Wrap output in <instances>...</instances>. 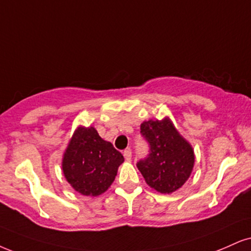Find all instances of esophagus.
I'll return each instance as SVG.
<instances>
[{
  "label": "esophagus",
  "instance_id": "esophagus-1",
  "mask_svg": "<svg viewBox=\"0 0 251 251\" xmlns=\"http://www.w3.org/2000/svg\"><path fill=\"white\" fill-rule=\"evenodd\" d=\"M123 156H125V158L126 160H130L131 159V149H126L125 151H123Z\"/></svg>",
  "mask_w": 251,
  "mask_h": 251
}]
</instances>
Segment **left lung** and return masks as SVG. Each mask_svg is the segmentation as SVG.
I'll return each mask as SVG.
<instances>
[{
  "mask_svg": "<svg viewBox=\"0 0 251 251\" xmlns=\"http://www.w3.org/2000/svg\"><path fill=\"white\" fill-rule=\"evenodd\" d=\"M141 134L149 143V154L137 163L147 184L159 193L170 194L180 188L194 166L192 145L179 134L169 117L144 121Z\"/></svg>",
  "mask_w": 251,
  "mask_h": 251,
  "instance_id": "1",
  "label": "left lung"
}]
</instances>
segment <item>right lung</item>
Returning a JSON list of instances; mask_svg holds the SVG:
<instances>
[{
	"label": "right lung",
	"instance_id": "1",
	"mask_svg": "<svg viewBox=\"0 0 251 251\" xmlns=\"http://www.w3.org/2000/svg\"><path fill=\"white\" fill-rule=\"evenodd\" d=\"M125 162L110 142L99 136L94 126H78L63 157V172L71 186L82 196L104 193Z\"/></svg>",
	"mask_w": 251,
	"mask_h": 251
}]
</instances>
